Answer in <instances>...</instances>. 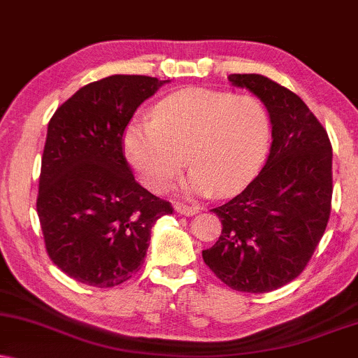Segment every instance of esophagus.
I'll return each mask as SVG.
<instances>
[{"label":"esophagus","mask_w":358,"mask_h":358,"mask_svg":"<svg viewBox=\"0 0 358 358\" xmlns=\"http://www.w3.org/2000/svg\"><path fill=\"white\" fill-rule=\"evenodd\" d=\"M174 209H176V213L180 215H186V217H191V215H196L197 213H199V209H197V207L180 204V202H176Z\"/></svg>","instance_id":"obj_1"}]
</instances>
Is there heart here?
Here are the masks:
<instances>
[{"label": "heart", "mask_w": 358, "mask_h": 358, "mask_svg": "<svg viewBox=\"0 0 358 358\" xmlns=\"http://www.w3.org/2000/svg\"><path fill=\"white\" fill-rule=\"evenodd\" d=\"M271 121L262 101L249 94L189 87L162 99L152 121H132L122 148L141 182L159 191L186 164L184 189L231 196L244 189L267 156Z\"/></svg>", "instance_id": "obj_1"}]
</instances>
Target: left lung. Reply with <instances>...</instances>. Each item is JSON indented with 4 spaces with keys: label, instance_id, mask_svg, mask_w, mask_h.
Returning <instances> with one entry per match:
<instances>
[{
    "label": "left lung",
    "instance_id": "obj_1",
    "mask_svg": "<svg viewBox=\"0 0 358 358\" xmlns=\"http://www.w3.org/2000/svg\"><path fill=\"white\" fill-rule=\"evenodd\" d=\"M266 106L272 144L252 182L213 213L222 234L202 259L224 284L264 294L301 275L324 236L332 202V145L307 104L260 74H231Z\"/></svg>",
    "mask_w": 358,
    "mask_h": 358
}]
</instances>
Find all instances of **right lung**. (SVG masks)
I'll return each mask as SVG.
<instances>
[{"instance_id":"add662e5","label":"right lung","mask_w":358,"mask_h":358,"mask_svg":"<svg viewBox=\"0 0 358 358\" xmlns=\"http://www.w3.org/2000/svg\"><path fill=\"white\" fill-rule=\"evenodd\" d=\"M167 81L114 74L74 92L52 114L36 209L48 255L81 284L114 287L143 266L151 229L169 202L136 182L122 134Z\"/></svg>"}]
</instances>
